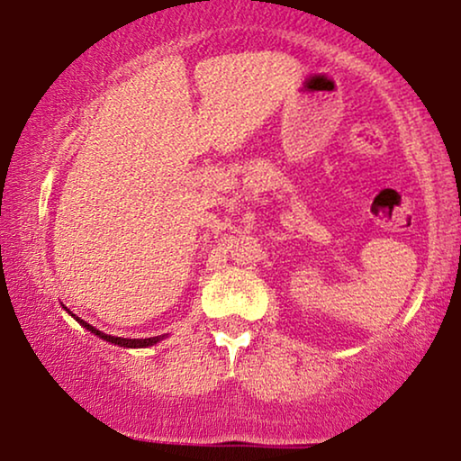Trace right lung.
Here are the masks:
<instances>
[{
  "instance_id": "obj_1",
  "label": "right lung",
  "mask_w": 461,
  "mask_h": 461,
  "mask_svg": "<svg viewBox=\"0 0 461 461\" xmlns=\"http://www.w3.org/2000/svg\"><path fill=\"white\" fill-rule=\"evenodd\" d=\"M71 314L73 319H77V323L79 325H84L87 331H92L94 336H98V338H103V339H106V342H111V344H117V346H123V348H147V346H153V344H157L159 342V339H163L166 336H155V338H144V339H130V338H115V336H109V333H103V331H98L96 327H92L90 323H86L84 319H79V317H75L73 312H68Z\"/></svg>"
}]
</instances>
